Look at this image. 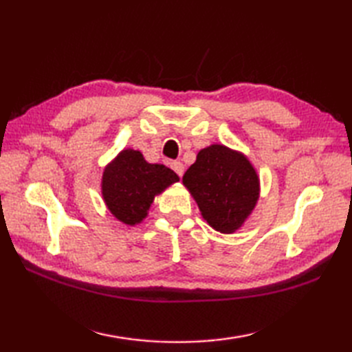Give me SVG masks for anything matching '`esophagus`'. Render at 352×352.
Listing matches in <instances>:
<instances>
[{"mask_svg":"<svg viewBox=\"0 0 352 352\" xmlns=\"http://www.w3.org/2000/svg\"><path fill=\"white\" fill-rule=\"evenodd\" d=\"M170 166H172V169L177 172L178 177H183V174H184V164L182 162H172Z\"/></svg>","mask_w":352,"mask_h":352,"instance_id":"esophagus-1","label":"esophagus"}]
</instances>
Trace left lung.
<instances>
[{
    "label": "left lung",
    "mask_w": 352,
    "mask_h": 352,
    "mask_svg": "<svg viewBox=\"0 0 352 352\" xmlns=\"http://www.w3.org/2000/svg\"><path fill=\"white\" fill-rule=\"evenodd\" d=\"M183 184L201 216L222 234L241 230L260 198V178L248 157L221 144L201 149Z\"/></svg>",
    "instance_id": "obj_1"
}]
</instances>
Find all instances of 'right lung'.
I'll return each mask as SVG.
<instances>
[{"instance_id":"obj_1","label":"right lung","mask_w":352,"mask_h":352,"mask_svg":"<svg viewBox=\"0 0 352 352\" xmlns=\"http://www.w3.org/2000/svg\"><path fill=\"white\" fill-rule=\"evenodd\" d=\"M180 182L174 170L160 163H148L138 149L125 148L106 164L101 195L109 212L125 226L144 221L154 198Z\"/></svg>"}]
</instances>
